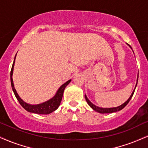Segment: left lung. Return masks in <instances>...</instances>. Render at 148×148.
<instances>
[{
	"instance_id": "1",
	"label": "left lung",
	"mask_w": 148,
	"mask_h": 148,
	"mask_svg": "<svg viewBox=\"0 0 148 148\" xmlns=\"http://www.w3.org/2000/svg\"><path fill=\"white\" fill-rule=\"evenodd\" d=\"M129 46H130V45H129ZM130 48H131V47H130ZM131 49H132V48H131ZM138 77H137V82H138ZM136 85H137V82H136V84L135 86V88H134V90H133V92H132V94H131V95H130V97H129V99H127V101L125 102V103H123V104L121 105V106H118V107L108 108H100V107L97 106H95V105H94L93 103H92V102H90V100H89L88 98H87V97L86 96V95H85V99H86V101H87V103H88V104L95 111H96V112H99V113H102V114H104V113L115 112H117V111H119V110H122V109H123V108H124L125 106H126L127 103H129V101H130L131 98H132V97L133 96V94H134V90H135V88H136Z\"/></svg>"
}]
</instances>
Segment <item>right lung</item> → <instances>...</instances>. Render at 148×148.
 I'll return each instance as SVG.
<instances>
[{
  "label": "right lung",
  "instance_id": "1",
  "mask_svg": "<svg viewBox=\"0 0 148 148\" xmlns=\"http://www.w3.org/2000/svg\"><path fill=\"white\" fill-rule=\"evenodd\" d=\"M16 56H15V58H14V62H13V65L12 67V70H11V73H10L11 84H12V88L13 91H14V95H15L16 99H17L18 101H19L20 104H21L27 111H28V112L36 113V114H50V113H51L52 112H53V111L56 110V109H58V108L59 107L60 103H61L62 99L64 90L66 86L71 82V79L69 80V81H67L66 82H65L64 84L62 85L60 87V88L58 90L56 94L55 95V96L51 99L44 102V103H40V104H37V105L29 104V103H27L26 102L24 101L20 97L19 95H18L17 93V92H16L15 88H14V82H13V79H12V75H13V71H14V63H15Z\"/></svg>",
  "mask_w": 148,
  "mask_h": 148
}]
</instances>
